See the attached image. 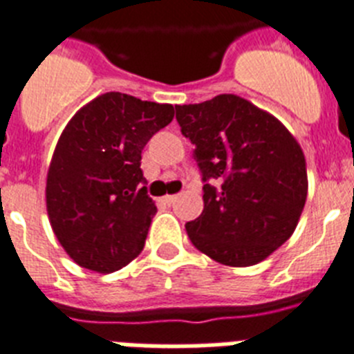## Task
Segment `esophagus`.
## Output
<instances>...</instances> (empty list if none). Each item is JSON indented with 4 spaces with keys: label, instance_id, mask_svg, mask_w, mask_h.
Masks as SVG:
<instances>
[{
    "label": "esophagus",
    "instance_id": "34e87169",
    "mask_svg": "<svg viewBox=\"0 0 354 354\" xmlns=\"http://www.w3.org/2000/svg\"><path fill=\"white\" fill-rule=\"evenodd\" d=\"M176 200H178V196H174V194L163 196V203H167V205H172Z\"/></svg>",
    "mask_w": 354,
    "mask_h": 354
}]
</instances>
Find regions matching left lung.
Returning a JSON list of instances; mask_svg holds the SVG:
<instances>
[{
  "label": "left lung",
  "mask_w": 354,
  "mask_h": 354,
  "mask_svg": "<svg viewBox=\"0 0 354 354\" xmlns=\"http://www.w3.org/2000/svg\"><path fill=\"white\" fill-rule=\"evenodd\" d=\"M196 145L203 212L185 225L192 245L227 266H252L295 230L308 174L299 142L277 118L232 93L176 106Z\"/></svg>",
  "instance_id": "1"
}]
</instances>
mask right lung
I'll return each instance as SVG.
<instances>
[{"mask_svg":"<svg viewBox=\"0 0 354 354\" xmlns=\"http://www.w3.org/2000/svg\"><path fill=\"white\" fill-rule=\"evenodd\" d=\"M172 118L171 104L109 91L68 122L50 162L46 210L53 234L79 266L111 273L142 252L156 214L142 149Z\"/></svg>","mask_w":354,"mask_h":354,"instance_id":"obj_1","label":"right lung"}]
</instances>
